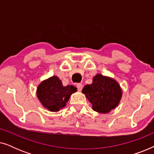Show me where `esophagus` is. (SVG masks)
Segmentation results:
<instances>
[{
    "instance_id": "obj_1",
    "label": "esophagus",
    "mask_w": 154,
    "mask_h": 154,
    "mask_svg": "<svg viewBox=\"0 0 154 154\" xmlns=\"http://www.w3.org/2000/svg\"><path fill=\"white\" fill-rule=\"evenodd\" d=\"M76 87L78 88V90H79V91H81L82 89H83V85H82L81 83H78L77 85H76Z\"/></svg>"
}]
</instances>
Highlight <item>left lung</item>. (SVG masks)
I'll return each instance as SVG.
<instances>
[{"label": "left lung", "mask_w": 154, "mask_h": 154, "mask_svg": "<svg viewBox=\"0 0 154 154\" xmlns=\"http://www.w3.org/2000/svg\"><path fill=\"white\" fill-rule=\"evenodd\" d=\"M82 92L92 104V109L100 113H108L115 109L123 94L115 79L100 73L94 75L92 84L84 86Z\"/></svg>", "instance_id": "obj_1"}]
</instances>
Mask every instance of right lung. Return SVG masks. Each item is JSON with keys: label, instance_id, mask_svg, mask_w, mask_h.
Here are the masks:
<instances>
[{"label": "right lung", "instance_id": "obj_1", "mask_svg": "<svg viewBox=\"0 0 154 154\" xmlns=\"http://www.w3.org/2000/svg\"><path fill=\"white\" fill-rule=\"evenodd\" d=\"M77 88L73 85L64 86L62 81L56 75L44 80L37 88L36 94L41 104L52 112H57L64 108Z\"/></svg>", "mask_w": 154, "mask_h": 154}]
</instances>
